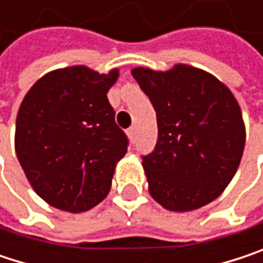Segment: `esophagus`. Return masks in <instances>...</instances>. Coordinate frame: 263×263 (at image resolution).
Wrapping results in <instances>:
<instances>
[{"mask_svg":"<svg viewBox=\"0 0 263 263\" xmlns=\"http://www.w3.org/2000/svg\"><path fill=\"white\" fill-rule=\"evenodd\" d=\"M135 134H137V132H135V128H129V129L126 131V135H128V138H129L131 143L135 141Z\"/></svg>","mask_w":263,"mask_h":263,"instance_id":"esophagus-1","label":"esophagus"}]
</instances>
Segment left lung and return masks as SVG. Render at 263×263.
<instances>
[{
	"label": "left lung",
	"instance_id": "left-lung-1",
	"mask_svg": "<svg viewBox=\"0 0 263 263\" xmlns=\"http://www.w3.org/2000/svg\"><path fill=\"white\" fill-rule=\"evenodd\" d=\"M131 73L157 112V146L141 163L151 196L171 212L207 205L233 180L243 154L236 97L213 74L185 64Z\"/></svg>",
	"mask_w": 263,
	"mask_h": 263
}]
</instances>
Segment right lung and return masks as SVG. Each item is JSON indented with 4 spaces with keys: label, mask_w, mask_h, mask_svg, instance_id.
I'll return each mask as SVG.
<instances>
[{
    "label": "right lung",
    "mask_w": 263,
    "mask_h": 263,
    "mask_svg": "<svg viewBox=\"0 0 263 263\" xmlns=\"http://www.w3.org/2000/svg\"><path fill=\"white\" fill-rule=\"evenodd\" d=\"M119 79L73 65L44 74L21 102L15 151L33 190L51 207L80 213L106 198L128 138L106 97Z\"/></svg>",
    "instance_id": "obj_1"
}]
</instances>
